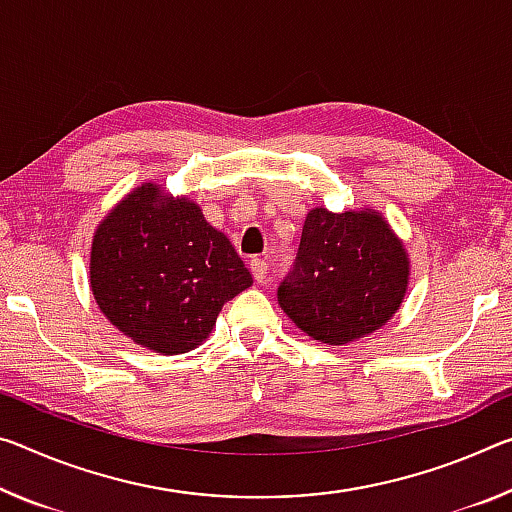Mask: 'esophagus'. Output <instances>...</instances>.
Here are the masks:
<instances>
[{
  "instance_id": "34e87169",
  "label": "esophagus",
  "mask_w": 512,
  "mask_h": 512,
  "mask_svg": "<svg viewBox=\"0 0 512 512\" xmlns=\"http://www.w3.org/2000/svg\"><path fill=\"white\" fill-rule=\"evenodd\" d=\"M250 271H253V278L257 282H264L266 280V273H269V266H266L264 259L253 257V259H250Z\"/></svg>"
}]
</instances>
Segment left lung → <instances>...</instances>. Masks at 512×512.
I'll return each mask as SVG.
<instances>
[{
    "instance_id": "8db88e82",
    "label": "left lung",
    "mask_w": 512,
    "mask_h": 512,
    "mask_svg": "<svg viewBox=\"0 0 512 512\" xmlns=\"http://www.w3.org/2000/svg\"><path fill=\"white\" fill-rule=\"evenodd\" d=\"M410 280L403 241L373 209L305 218L294 269L280 282L278 303L321 344H351L392 319Z\"/></svg>"
}]
</instances>
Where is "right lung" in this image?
Returning <instances> with one entry per match:
<instances>
[{"mask_svg": "<svg viewBox=\"0 0 512 512\" xmlns=\"http://www.w3.org/2000/svg\"><path fill=\"white\" fill-rule=\"evenodd\" d=\"M253 285L237 250L189 198L145 182L97 225L91 289L102 314L154 353L198 348L227 300Z\"/></svg>", "mask_w": 512, "mask_h": 512, "instance_id": "obj_1", "label": "right lung"}]
</instances>
